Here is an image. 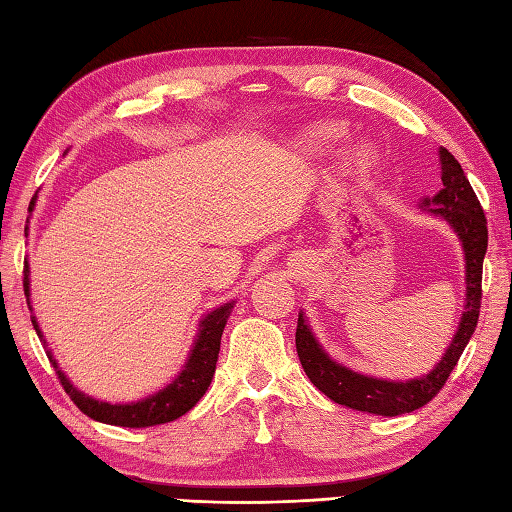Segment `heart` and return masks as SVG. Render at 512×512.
I'll list each match as a JSON object with an SVG mask.
<instances>
[{"label":"heart","mask_w":512,"mask_h":512,"mask_svg":"<svg viewBox=\"0 0 512 512\" xmlns=\"http://www.w3.org/2000/svg\"><path fill=\"white\" fill-rule=\"evenodd\" d=\"M341 136L336 134V129H321V132L317 134V138H314V151H328L336 140H339ZM352 165L356 169H367L369 165V151L367 149H358L354 158H352Z\"/></svg>","instance_id":"b5f03b06"}]
</instances>
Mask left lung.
Here are the masks:
<instances>
[{
  "label": "left lung",
  "mask_w": 512,
  "mask_h": 512,
  "mask_svg": "<svg viewBox=\"0 0 512 512\" xmlns=\"http://www.w3.org/2000/svg\"><path fill=\"white\" fill-rule=\"evenodd\" d=\"M442 165V187L433 198L422 200V209L447 220V224L458 233L464 248L466 268V306L455 332L449 350L444 352L442 361L429 374L411 380H383L352 372L325 354L323 347L314 339L310 325L299 314L297 323V354L303 372L308 374L312 385L323 391L330 400L339 402L356 411L376 413V416H400L427 405L438 396V391L447 383L453 367L458 365L466 343L477 328L482 308V264L488 246V228L482 204L466 180L460 162L453 158L451 151L440 147ZM436 203V207H431Z\"/></svg>",
  "instance_id": "obj_1"
}]
</instances>
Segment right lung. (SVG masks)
Segmentation results:
<instances>
[{
    "label": "right lung",
    "mask_w": 512,
    "mask_h": 512,
    "mask_svg": "<svg viewBox=\"0 0 512 512\" xmlns=\"http://www.w3.org/2000/svg\"><path fill=\"white\" fill-rule=\"evenodd\" d=\"M28 262L24 264V292L30 299V279H28ZM231 303H224V306L215 308L213 312L206 314V317L200 321V330L198 336H195V343L191 347V354L184 363V369L178 374L176 380L151 394L143 400L136 402H127V405H112V402H101L83 391L76 389L65 374L59 369L57 361H54L52 352H48L50 363L57 369V376L61 380V385L65 389V394L72 398V402L79 407L85 416H90L92 420H99L105 424H116V427H129V429H140V427H156V424H165L184 416L189 409L195 407L206 389L211 385V378L215 374V363H217V354H220V341H222V332L224 325L231 317ZM32 325H35V332L41 339V330L32 317Z\"/></svg>",
    "instance_id": "right-lung-1"
}]
</instances>
